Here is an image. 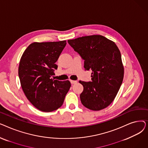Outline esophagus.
<instances>
[{"label": "esophagus", "instance_id": "esophagus-1", "mask_svg": "<svg viewBox=\"0 0 148 148\" xmlns=\"http://www.w3.org/2000/svg\"><path fill=\"white\" fill-rule=\"evenodd\" d=\"M70 82H71V84H75V83H77V81H75V80H70Z\"/></svg>", "mask_w": 148, "mask_h": 148}]
</instances>
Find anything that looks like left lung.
<instances>
[{
    "instance_id": "left-lung-1",
    "label": "left lung",
    "mask_w": 148,
    "mask_h": 148,
    "mask_svg": "<svg viewBox=\"0 0 148 148\" xmlns=\"http://www.w3.org/2000/svg\"><path fill=\"white\" fill-rule=\"evenodd\" d=\"M68 42L84 60L85 69L92 71V82H79L83 86L80 96L82 104L92 110L104 109L113 102L123 79L124 68L118 47L113 41L99 35Z\"/></svg>"
}]
</instances>
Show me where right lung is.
I'll use <instances>...</instances> for the list:
<instances>
[{"mask_svg":"<svg viewBox=\"0 0 148 148\" xmlns=\"http://www.w3.org/2000/svg\"><path fill=\"white\" fill-rule=\"evenodd\" d=\"M66 44V41L33 42L23 53L18 67L21 86L29 101L44 112L57 110L63 104L71 83L51 77L55 64Z\"/></svg>","mask_w":148,"mask_h":148,"instance_id":"right-lung-1","label":"right lung"}]
</instances>
